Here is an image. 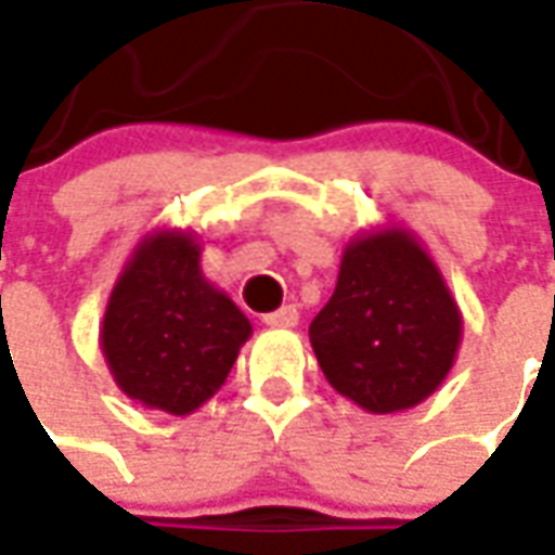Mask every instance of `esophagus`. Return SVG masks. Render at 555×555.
I'll use <instances>...</instances> for the list:
<instances>
[{"instance_id": "esophagus-1", "label": "esophagus", "mask_w": 555, "mask_h": 555, "mask_svg": "<svg viewBox=\"0 0 555 555\" xmlns=\"http://www.w3.org/2000/svg\"><path fill=\"white\" fill-rule=\"evenodd\" d=\"M297 318H300L297 306H282V309H276V312H267L264 324H270V327H294V324H297Z\"/></svg>"}]
</instances>
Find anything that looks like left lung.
<instances>
[{"label": "left lung", "instance_id": "1", "mask_svg": "<svg viewBox=\"0 0 555 555\" xmlns=\"http://www.w3.org/2000/svg\"><path fill=\"white\" fill-rule=\"evenodd\" d=\"M460 312L439 270L405 231L354 240L336 291L309 324L321 372L343 397L375 414L402 412L448 375Z\"/></svg>", "mask_w": 555, "mask_h": 555}]
</instances>
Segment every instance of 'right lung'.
<instances>
[{"mask_svg": "<svg viewBox=\"0 0 555 555\" xmlns=\"http://www.w3.org/2000/svg\"><path fill=\"white\" fill-rule=\"evenodd\" d=\"M192 237L143 240L104 312L102 348L116 385L168 414L195 412L224 385L249 318L201 276Z\"/></svg>", "mask_w": 555, "mask_h": 555, "instance_id": "right-lung-1", "label": "right lung"}]
</instances>
